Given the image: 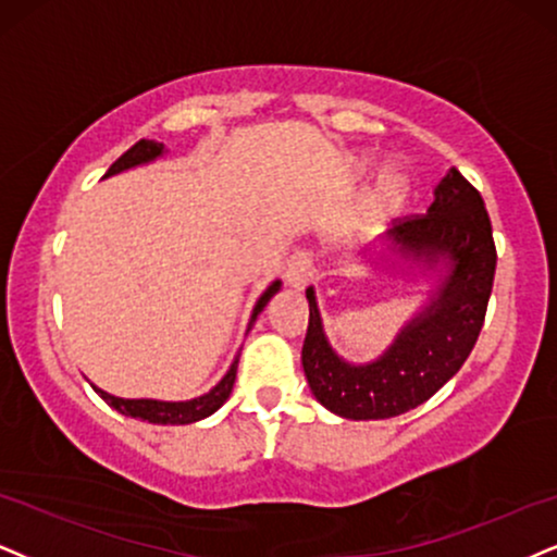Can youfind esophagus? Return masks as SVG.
<instances>
[{"mask_svg":"<svg viewBox=\"0 0 557 557\" xmlns=\"http://www.w3.org/2000/svg\"><path fill=\"white\" fill-rule=\"evenodd\" d=\"M313 262L306 251H298V255L290 257V262L285 267V283L293 287V290H302L313 283Z\"/></svg>","mask_w":557,"mask_h":557,"instance_id":"esophagus-1","label":"esophagus"}]
</instances>
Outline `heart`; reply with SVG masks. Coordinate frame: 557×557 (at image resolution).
<instances>
[{
	"mask_svg": "<svg viewBox=\"0 0 557 557\" xmlns=\"http://www.w3.org/2000/svg\"><path fill=\"white\" fill-rule=\"evenodd\" d=\"M372 166V161L368 157L355 159L351 164V172L355 174H368ZM408 206V182L400 177L396 172L383 174L377 180L375 189H372L370 200H368V210H364V218H368L370 226H385L391 223L393 218H398L404 213V208Z\"/></svg>",
	"mask_w": 557,
	"mask_h": 557,
	"instance_id": "heart-1",
	"label": "heart"
}]
</instances>
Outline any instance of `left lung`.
I'll list each match as a JSON object with an SVG mask.
<instances>
[{
    "instance_id": "obj_1",
    "label": "left lung",
    "mask_w": 557,
    "mask_h": 557,
    "mask_svg": "<svg viewBox=\"0 0 557 557\" xmlns=\"http://www.w3.org/2000/svg\"><path fill=\"white\" fill-rule=\"evenodd\" d=\"M391 236V255L370 264L393 277L429 280V290L375 360H344L323 329L315 290H306L302 372L315 400L342 419H391L421 406L462 368L483 329L496 272L494 231L481 193L455 166L436 182L426 215L398 223Z\"/></svg>"
}]
</instances>
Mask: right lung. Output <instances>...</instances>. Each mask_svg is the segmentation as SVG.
<instances>
[{
  "label": "right lung",
  "mask_w": 557,
  "mask_h": 557,
  "mask_svg": "<svg viewBox=\"0 0 557 557\" xmlns=\"http://www.w3.org/2000/svg\"><path fill=\"white\" fill-rule=\"evenodd\" d=\"M164 153H166V146L159 144V140H146V138L138 140L136 146H131V149L125 151L123 157L117 159L115 164L108 169V172H104V180L115 177V174L128 172V169L153 164V161L164 157ZM280 287H283V283H280V280H274V283L267 287L262 295H259V300L255 302V311H251V319H249V326H246V331H251V326H255V321L259 319V313H262L264 308H267V302H270L274 295L280 293ZM238 355H242V349H238ZM238 355L234 357V362H231V368H228L226 375L218 380V383L208 393H202V396H197V398H187V400L121 398V396H112V393H108V391L97 388L95 383H91V388H95V393L104 400V404L115 408V411L123 413V417L149 421V424H164V426L166 424L169 426L195 424V421L208 419L210 413H215L218 408H221L228 400L231 391H234V383H236Z\"/></svg>",
  "instance_id": "add662e5"
}]
</instances>
